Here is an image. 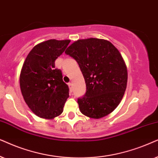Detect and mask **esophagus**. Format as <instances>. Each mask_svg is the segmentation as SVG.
Listing matches in <instances>:
<instances>
[{
    "instance_id": "esophagus-1",
    "label": "esophagus",
    "mask_w": 158,
    "mask_h": 158,
    "mask_svg": "<svg viewBox=\"0 0 158 158\" xmlns=\"http://www.w3.org/2000/svg\"><path fill=\"white\" fill-rule=\"evenodd\" d=\"M69 89H70V92H73V84L69 83Z\"/></svg>"
}]
</instances>
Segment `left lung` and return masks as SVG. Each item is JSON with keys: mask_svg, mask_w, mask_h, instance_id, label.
Returning <instances> with one entry per match:
<instances>
[{"mask_svg": "<svg viewBox=\"0 0 158 158\" xmlns=\"http://www.w3.org/2000/svg\"><path fill=\"white\" fill-rule=\"evenodd\" d=\"M65 53L77 60L85 78L87 92L77 101L81 113L96 119L112 113L127 85V68L118 50L106 40L88 38L75 41Z\"/></svg>", "mask_w": 158, "mask_h": 158, "instance_id": "8db88e82", "label": "left lung"}]
</instances>
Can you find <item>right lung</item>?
<instances>
[{"label":"right lung","mask_w":158,"mask_h":158,"mask_svg":"<svg viewBox=\"0 0 158 158\" xmlns=\"http://www.w3.org/2000/svg\"><path fill=\"white\" fill-rule=\"evenodd\" d=\"M70 40H49L37 44L25 59L19 83L27 106L37 116L52 119L63 113L69 98V87L55 60L65 51Z\"/></svg>","instance_id":"add662e5"}]
</instances>
